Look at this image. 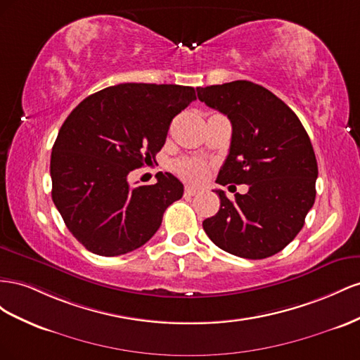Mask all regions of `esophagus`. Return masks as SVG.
<instances>
[{"label":"esophagus","mask_w":360,"mask_h":360,"mask_svg":"<svg viewBox=\"0 0 360 360\" xmlns=\"http://www.w3.org/2000/svg\"><path fill=\"white\" fill-rule=\"evenodd\" d=\"M198 193H199L198 188H194V187H186V190H184V196H186V198H193V196H196Z\"/></svg>","instance_id":"obj_1"}]
</instances>
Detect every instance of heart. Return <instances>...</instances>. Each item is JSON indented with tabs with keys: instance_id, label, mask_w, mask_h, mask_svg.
I'll use <instances>...</instances> for the list:
<instances>
[{
	"instance_id": "b5f03b06",
	"label": "heart",
	"mask_w": 360,
	"mask_h": 360,
	"mask_svg": "<svg viewBox=\"0 0 360 360\" xmlns=\"http://www.w3.org/2000/svg\"><path fill=\"white\" fill-rule=\"evenodd\" d=\"M173 170L176 172L184 181L198 184L207 178L210 167L205 161L184 158V160H179L173 164Z\"/></svg>"
}]
</instances>
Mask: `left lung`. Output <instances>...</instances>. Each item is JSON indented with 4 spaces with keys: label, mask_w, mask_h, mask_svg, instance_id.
<instances>
[{
    "label": "left lung",
    "mask_w": 360,
    "mask_h": 360,
    "mask_svg": "<svg viewBox=\"0 0 360 360\" xmlns=\"http://www.w3.org/2000/svg\"><path fill=\"white\" fill-rule=\"evenodd\" d=\"M198 98L232 123L228 158L217 181L248 184L249 191L203 220V231L224 252L264 259L285 249L304 224L315 202L316 158L295 112L270 90L238 79L198 89Z\"/></svg>",
    "instance_id": "1"
}]
</instances>
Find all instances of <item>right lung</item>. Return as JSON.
Here are the masks:
<instances>
[{"label":"right lung","mask_w":360,"mask_h":360,"mask_svg":"<svg viewBox=\"0 0 360 360\" xmlns=\"http://www.w3.org/2000/svg\"><path fill=\"white\" fill-rule=\"evenodd\" d=\"M196 99L188 86L125 83L87 96L61 125L51 153L53 202L70 233L99 256L141 248L184 186L157 173L131 187L129 173L155 161L173 117Z\"/></svg>","instance_id":"right-lung-1"}]
</instances>
